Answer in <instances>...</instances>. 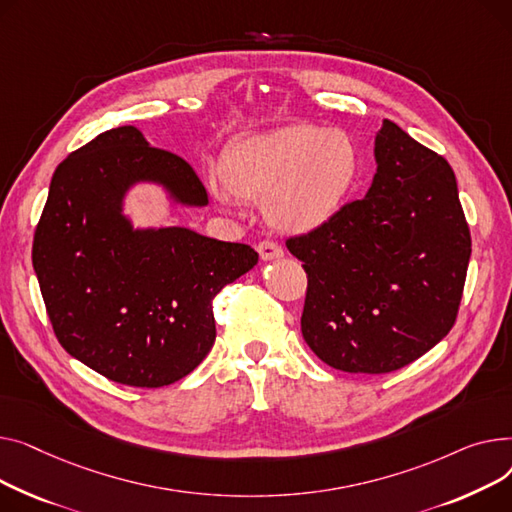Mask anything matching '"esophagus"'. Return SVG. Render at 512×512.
Here are the masks:
<instances>
[{
    "mask_svg": "<svg viewBox=\"0 0 512 512\" xmlns=\"http://www.w3.org/2000/svg\"><path fill=\"white\" fill-rule=\"evenodd\" d=\"M258 254L262 260H277L283 256V248L277 244V242H270V239H264V242H260L256 246Z\"/></svg>",
    "mask_w": 512,
    "mask_h": 512,
    "instance_id": "1",
    "label": "esophagus"
}]
</instances>
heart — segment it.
I'll use <instances>...</instances> for the list:
<instances>
[{"instance_id": "heart-1", "label": "heart", "mask_w": 512, "mask_h": 512, "mask_svg": "<svg viewBox=\"0 0 512 512\" xmlns=\"http://www.w3.org/2000/svg\"><path fill=\"white\" fill-rule=\"evenodd\" d=\"M359 169L357 146L343 130L287 126L231 144L221 157L219 202H264L270 225L310 233L333 219Z\"/></svg>"}]
</instances>
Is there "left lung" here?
I'll list each match as a JSON object with an SVG mask.
<instances>
[{
	"instance_id": "8db88e82",
	"label": "left lung",
	"mask_w": 512,
	"mask_h": 512,
	"mask_svg": "<svg viewBox=\"0 0 512 512\" xmlns=\"http://www.w3.org/2000/svg\"><path fill=\"white\" fill-rule=\"evenodd\" d=\"M368 194L287 239L308 275L302 335L330 368L395 372L453 328L471 256L455 171L384 119Z\"/></svg>"
}]
</instances>
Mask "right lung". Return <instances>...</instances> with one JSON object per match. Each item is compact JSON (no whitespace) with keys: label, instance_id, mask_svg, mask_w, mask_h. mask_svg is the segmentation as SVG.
I'll return each instance as SVG.
<instances>
[{"label":"right lung","instance_id":"right-lung-1","mask_svg":"<svg viewBox=\"0 0 512 512\" xmlns=\"http://www.w3.org/2000/svg\"><path fill=\"white\" fill-rule=\"evenodd\" d=\"M157 182L175 202L208 194L182 157L134 126L99 134L57 165L33 239V266L62 347L101 376L159 388L188 376L217 337L213 299L258 252L186 227L132 229L126 190Z\"/></svg>","mask_w":512,"mask_h":512}]
</instances>
